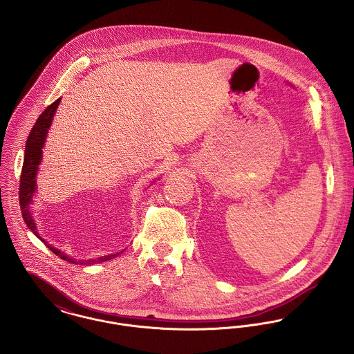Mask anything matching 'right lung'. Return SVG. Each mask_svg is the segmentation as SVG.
Listing matches in <instances>:
<instances>
[{
	"label": "right lung",
	"instance_id": "obj_1",
	"mask_svg": "<svg viewBox=\"0 0 354 354\" xmlns=\"http://www.w3.org/2000/svg\"><path fill=\"white\" fill-rule=\"evenodd\" d=\"M60 100H62V97L57 99L56 102H53L39 116L36 124L33 125V128H32V131H30V133L28 136L26 145H25L24 165H22L21 178H20V208H21L22 218H24L26 226L39 238H40V235H39V232L36 230L37 229L36 223H35V221L32 218V214L29 211V205L32 203L33 195H35L36 188H37L36 175H37V171H39V166L41 163L42 147H44V143H45V138L48 135V129H49V127L52 124L53 116L56 113V109L59 106ZM40 239L46 245V248L52 250L56 255H60V258L64 259V261H66L69 263H73V265H77L80 262V261H76V259L65 255L60 250L49 246L42 238H40ZM118 255H119V252L108 254V255L96 258V259H86V261H82V265L100 263V262H104V261H109V259H112V258H115Z\"/></svg>",
	"mask_w": 354,
	"mask_h": 354
}]
</instances>
